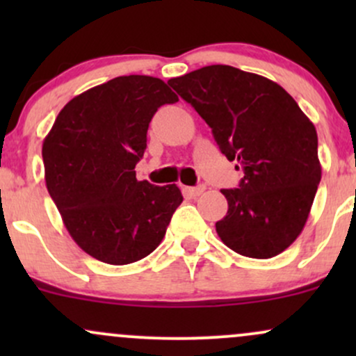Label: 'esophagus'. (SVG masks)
I'll list each match as a JSON object with an SVG mask.
<instances>
[{
    "label": "esophagus",
    "mask_w": 356,
    "mask_h": 356,
    "mask_svg": "<svg viewBox=\"0 0 356 356\" xmlns=\"http://www.w3.org/2000/svg\"><path fill=\"white\" fill-rule=\"evenodd\" d=\"M206 191V186H195V187H184V194L187 195V197H197V195H201L202 192Z\"/></svg>",
    "instance_id": "obj_1"
}]
</instances>
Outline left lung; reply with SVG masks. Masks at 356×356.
<instances>
[{
    "mask_svg": "<svg viewBox=\"0 0 356 356\" xmlns=\"http://www.w3.org/2000/svg\"><path fill=\"white\" fill-rule=\"evenodd\" d=\"M212 129L220 152L244 170L239 187L222 189L227 214L216 222L238 254L268 259L303 231L321 181L314 125L283 87L229 65L170 79Z\"/></svg>",
    "mask_w": 356,
    "mask_h": 356,
    "instance_id": "8db88e82",
    "label": "left lung"
}]
</instances>
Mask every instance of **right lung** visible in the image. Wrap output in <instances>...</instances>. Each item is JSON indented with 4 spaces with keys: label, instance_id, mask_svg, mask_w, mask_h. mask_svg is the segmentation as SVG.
<instances>
[{
    "label": "right lung",
    "instance_id": "add662e5",
    "mask_svg": "<svg viewBox=\"0 0 356 356\" xmlns=\"http://www.w3.org/2000/svg\"><path fill=\"white\" fill-rule=\"evenodd\" d=\"M177 100L161 79L117 76L68 102L44 138L47 189L73 241L102 263L149 256L181 206L175 184L136 177L154 113Z\"/></svg>",
    "mask_w": 356,
    "mask_h": 356
}]
</instances>
